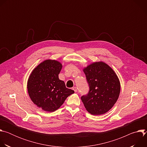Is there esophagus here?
Listing matches in <instances>:
<instances>
[{
  "label": "esophagus",
  "mask_w": 147,
  "mask_h": 147,
  "mask_svg": "<svg viewBox=\"0 0 147 147\" xmlns=\"http://www.w3.org/2000/svg\"><path fill=\"white\" fill-rule=\"evenodd\" d=\"M73 90H74V92H77V87H73Z\"/></svg>",
  "instance_id": "34e87169"
}]
</instances>
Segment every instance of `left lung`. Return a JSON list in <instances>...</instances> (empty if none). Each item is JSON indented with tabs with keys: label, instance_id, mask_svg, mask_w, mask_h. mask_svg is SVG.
<instances>
[{
	"label": "left lung",
	"instance_id": "8db88e82",
	"mask_svg": "<svg viewBox=\"0 0 147 147\" xmlns=\"http://www.w3.org/2000/svg\"><path fill=\"white\" fill-rule=\"evenodd\" d=\"M89 86L87 94L81 97L87 111L93 115L108 112L120 91L119 80L113 69L103 62H95L84 69Z\"/></svg>",
	"mask_w": 147,
	"mask_h": 147
}]
</instances>
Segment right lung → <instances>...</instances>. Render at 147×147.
Here are the masks:
<instances>
[{"instance_id": "1", "label": "right lung", "mask_w": 147, "mask_h": 147, "mask_svg": "<svg viewBox=\"0 0 147 147\" xmlns=\"http://www.w3.org/2000/svg\"><path fill=\"white\" fill-rule=\"evenodd\" d=\"M61 68L58 61L47 60L35 68L29 77V96L34 104L45 111H56L69 95L74 93L66 87L63 81L59 80Z\"/></svg>"}]
</instances>
